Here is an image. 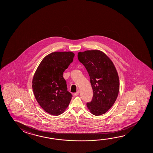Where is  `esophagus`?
Listing matches in <instances>:
<instances>
[{
  "instance_id": "obj_1",
  "label": "esophagus",
  "mask_w": 153,
  "mask_h": 153,
  "mask_svg": "<svg viewBox=\"0 0 153 153\" xmlns=\"http://www.w3.org/2000/svg\"><path fill=\"white\" fill-rule=\"evenodd\" d=\"M79 91H77L75 93L74 95H75V96H77V95H79Z\"/></svg>"
}]
</instances>
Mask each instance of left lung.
<instances>
[{"mask_svg": "<svg viewBox=\"0 0 153 153\" xmlns=\"http://www.w3.org/2000/svg\"><path fill=\"white\" fill-rule=\"evenodd\" d=\"M78 59L84 65L90 77L92 100L86 105L90 113L101 115L110 109L117 98L120 80L112 61L98 50L78 53Z\"/></svg>", "mask_w": 153, "mask_h": 153, "instance_id": "obj_1", "label": "left lung"}]
</instances>
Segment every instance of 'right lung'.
I'll use <instances>...</instances> for the list:
<instances>
[{"label":"right lung","mask_w":153,"mask_h":153,"mask_svg":"<svg viewBox=\"0 0 153 153\" xmlns=\"http://www.w3.org/2000/svg\"><path fill=\"white\" fill-rule=\"evenodd\" d=\"M72 52H54L41 61L33 75V92L36 99L46 112L52 115L62 114L72 95L67 91L63 74L73 61Z\"/></svg>","instance_id":"right-lung-1"}]
</instances>
